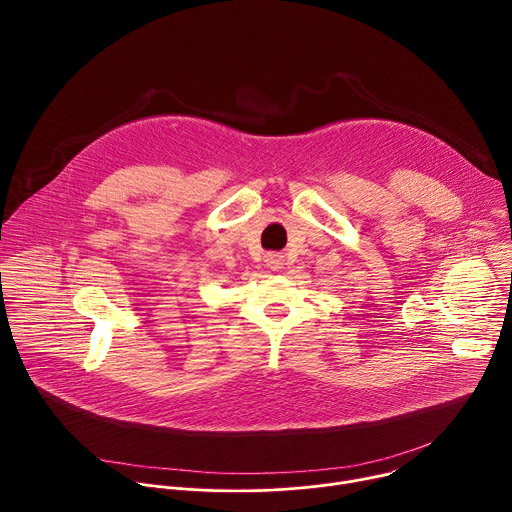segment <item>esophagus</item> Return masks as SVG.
Instances as JSON below:
<instances>
[{
    "label": "esophagus",
    "mask_w": 512,
    "mask_h": 512,
    "mask_svg": "<svg viewBox=\"0 0 512 512\" xmlns=\"http://www.w3.org/2000/svg\"><path fill=\"white\" fill-rule=\"evenodd\" d=\"M265 261H267V265H269L273 271L281 269V265H283V259H281V255H275V253H269Z\"/></svg>",
    "instance_id": "obj_1"
}]
</instances>
